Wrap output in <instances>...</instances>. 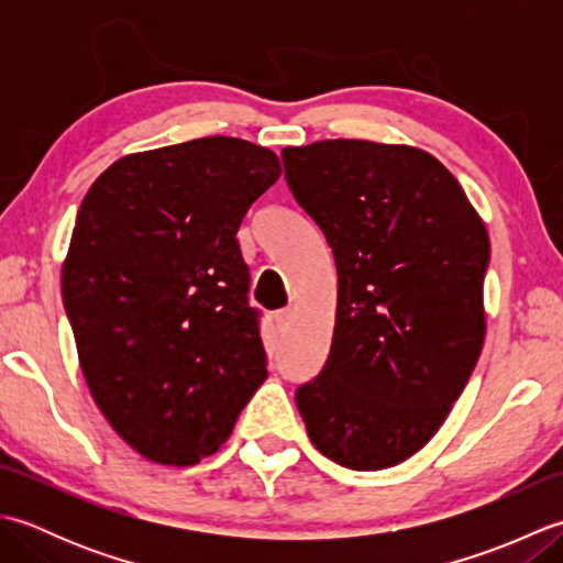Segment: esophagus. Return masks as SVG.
Segmentation results:
<instances>
[{
	"instance_id": "obj_1",
	"label": "esophagus",
	"mask_w": 563,
	"mask_h": 563,
	"mask_svg": "<svg viewBox=\"0 0 563 563\" xmlns=\"http://www.w3.org/2000/svg\"><path fill=\"white\" fill-rule=\"evenodd\" d=\"M290 321H292V309H280V312L275 314V327H278V331L288 329Z\"/></svg>"
}]
</instances>
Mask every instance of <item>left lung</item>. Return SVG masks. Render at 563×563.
I'll return each mask as SVG.
<instances>
[{
    "label": "left lung",
    "instance_id": "1",
    "mask_svg": "<svg viewBox=\"0 0 563 563\" xmlns=\"http://www.w3.org/2000/svg\"><path fill=\"white\" fill-rule=\"evenodd\" d=\"M283 162L339 273L331 351L297 409L329 460L387 470L438 433L479 361L486 224L421 147L319 140Z\"/></svg>",
    "mask_w": 563,
    "mask_h": 563
}]
</instances>
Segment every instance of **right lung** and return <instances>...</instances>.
Instances as JSON below:
<instances>
[{
  "mask_svg": "<svg viewBox=\"0 0 563 563\" xmlns=\"http://www.w3.org/2000/svg\"><path fill=\"white\" fill-rule=\"evenodd\" d=\"M280 172L214 135L125 154L81 200L63 300L93 401L142 457H210L268 377L236 232Z\"/></svg>",
  "mask_w": 563,
  "mask_h": 563,
  "instance_id": "obj_1",
  "label": "right lung"
}]
</instances>
